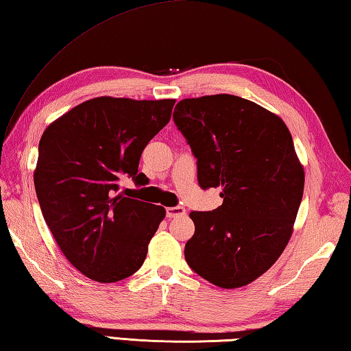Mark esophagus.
<instances>
[{
	"label": "esophagus",
	"mask_w": 351,
	"mask_h": 351,
	"mask_svg": "<svg viewBox=\"0 0 351 351\" xmlns=\"http://www.w3.org/2000/svg\"><path fill=\"white\" fill-rule=\"evenodd\" d=\"M184 215H185V208L180 207V205H178V207H167L166 208V216L169 219L178 217V216H184Z\"/></svg>",
	"instance_id": "obj_1"
}]
</instances>
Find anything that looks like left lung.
I'll use <instances>...</instances> for the list:
<instances>
[{
	"instance_id": "1",
	"label": "left lung",
	"mask_w": 351,
	"mask_h": 351,
	"mask_svg": "<svg viewBox=\"0 0 351 351\" xmlns=\"http://www.w3.org/2000/svg\"><path fill=\"white\" fill-rule=\"evenodd\" d=\"M173 121L197 160L201 189L219 187L223 199L216 210L190 213L187 265L225 289L248 285L285 251L303 199L304 170L289 129L231 94L184 99Z\"/></svg>"
}]
</instances>
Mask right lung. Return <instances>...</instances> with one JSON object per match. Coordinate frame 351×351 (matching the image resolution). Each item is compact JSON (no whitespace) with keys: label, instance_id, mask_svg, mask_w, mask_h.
<instances>
[{"label":"right lung","instance_id":"right-lung-1","mask_svg":"<svg viewBox=\"0 0 351 351\" xmlns=\"http://www.w3.org/2000/svg\"><path fill=\"white\" fill-rule=\"evenodd\" d=\"M173 105L171 99L97 97L43 134L34 170L40 210L68 262L88 278L114 283L144 263L166 210L120 193V181L144 184L141 154Z\"/></svg>","mask_w":351,"mask_h":351}]
</instances>
